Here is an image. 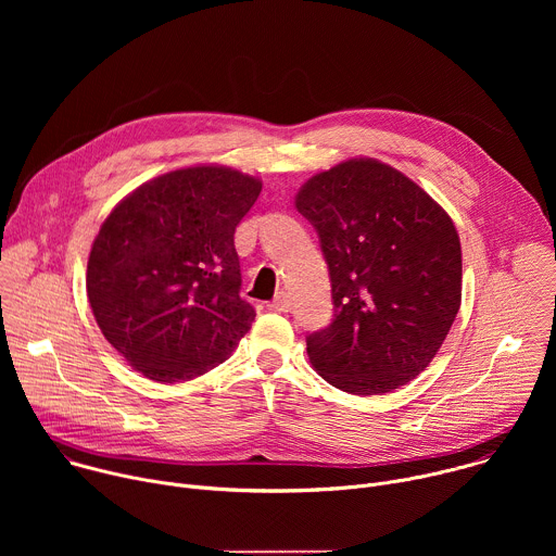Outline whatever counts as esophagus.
Returning a JSON list of instances; mask_svg holds the SVG:
<instances>
[{
    "mask_svg": "<svg viewBox=\"0 0 556 556\" xmlns=\"http://www.w3.org/2000/svg\"><path fill=\"white\" fill-rule=\"evenodd\" d=\"M268 309L273 312H288L290 309V296L286 292H279L270 303H268Z\"/></svg>",
    "mask_w": 556,
    "mask_h": 556,
    "instance_id": "obj_1",
    "label": "esophagus"
}]
</instances>
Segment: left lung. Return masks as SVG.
<instances>
[{
  "label": "left lung",
  "mask_w": 556,
  "mask_h": 556,
  "mask_svg": "<svg viewBox=\"0 0 556 556\" xmlns=\"http://www.w3.org/2000/svg\"><path fill=\"white\" fill-rule=\"evenodd\" d=\"M296 211L319 235L334 319L305 337L332 387L374 395L407 384L442 348L462 301V249L448 213L374 157L312 176Z\"/></svg>",
  "instance_id": "obj_1"
}]
</instances>
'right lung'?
<instances>
[{"mask_svg":"<svg viewBox=\"0 0 556 556\" xmlns=\"http://www.w3.org/2000/svg\"><path fill=\"white\" fill-rule=\"evenodd\" d=\"M260 191L235 169L189 167L144 182L103 222L88 299L103 337L142 376L195 378L251 330L232 237Z\"/></svg>","mask_w":556,"mask_h":556,"instance_id":"right-lung-1","label":"right lung"}]
</instances>
